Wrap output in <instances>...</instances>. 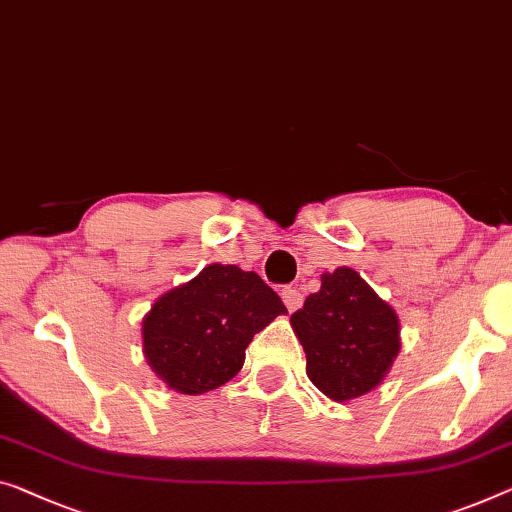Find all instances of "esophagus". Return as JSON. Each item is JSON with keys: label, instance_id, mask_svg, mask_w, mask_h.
I'll return each instance as SVG.
<instances>
[{"label": "esophagus", "instance_id": "obj_1", "mask_svg": "<svg viewBox=\"0 0 512 512\" xmlns=\"http://www.w3.org/2000/svg\"><path fill=\"white\" fill-rule=\"evenodd\" d=\"M282 301H285V305L289 308V312H294V310H299L301 305H303V294L299 292V289L296 287H285L282 289Z\"/></svg>", "mask_w": 512, "mask_h": 512}]
</instances>
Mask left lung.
I'll return each instance as SVG.
<instances>
[{"mask_svg":"<svg viewBox=\"0 0 512 512\" xmlns=\"http://www.w3.org/2000/svg\"><path fill=\"white\" fill-rule=\"evenodd\" d=\"M289 322L303 345L308 379L333 402L377 388L402 347L398 312L349 266L322 273L319 292Z\"/></svg>","mask_w":512,"mask_h":512,"instance_id":"obj_1","label":"left lung"}]
</instances>
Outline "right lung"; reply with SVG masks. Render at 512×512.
I'll return each instance as SVG.
<instances>
[{"label":"right lung","mask_w":512,"mask_h":512,"mask_svg":"<svg viewBox=\"0 0 512 512\" xmlns=\"http://www.w3.org/2000/svg\"><path fill=\"white\" fill-rule=\"evenodd\" d=\"M285 312L255 271L209 264L154 301L142 317V352L170 391L202 395L236 377L255 333Z\"/></svg>","instance_id":"obj_1"}]
</instances>
